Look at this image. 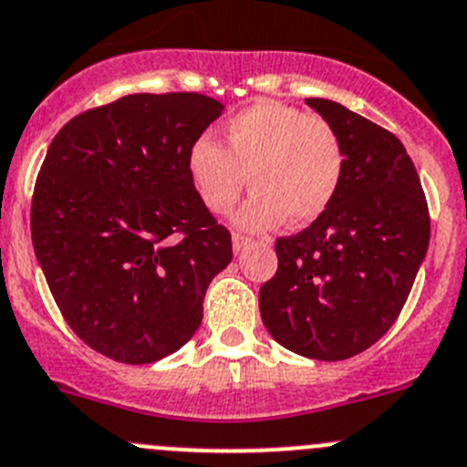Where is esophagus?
Segmentation results:
<instances>
[{"label": "esophagus", "instance_id": "obj_1", "mask_svg": "<svg viewBox=\"0 0 467 467\" xmlns=\"http://www.w3.org/2000/svg\"><path fill=\"white\" fill-rule=\"evenodd\" d=\"M251 242H253V239H251V237H246V234L234 233V234H233V246H234V253H242L244 248L251 246Z\"/></svg>", "mask_w": 467, "mask_h": 467}]
</instances>
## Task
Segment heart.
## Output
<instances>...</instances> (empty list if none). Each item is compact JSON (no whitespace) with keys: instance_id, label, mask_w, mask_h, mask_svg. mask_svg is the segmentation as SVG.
Returning <instances> with one entry per match:
<instances>
[{"instance_id":"1","label":"heart","mask_w":467,"mask_h":467,"mask_svg":"<svg viewBox=\"0 0 467 467\" xmlns=\"http://www.w3.org/2000/svg\"><path fill=\"white\" fill-rule=\"evenodd\" d=\"M189 178L202 205L225 214L237 205L246 178L255 193L239 225L266 230L319 219L342 187L347 152L337 128L324 116L278 102H257L228 120L223 148L201 137L187 157Z\"/></svg>"}]
</instances>
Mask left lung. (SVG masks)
Masks as SVG:
<instances>
[{"mask_svg":"<svg viewBox=\"0 0 467 467\" xmlns=\"http://www.w3.org/2000/svg\"><path fill=\"white\" fill-rule=\"evenodd\" d=\"M306 102L337 128L347 171L319 219L275 239L278 271L260 287V315L294 354L347 360L397 321L427 255L431 219L395 134L333 99Z\"/></svg>","mask_w":467,"mask_h":467,"instance_id":"obj_1","label":"left lung"}]
</instances>
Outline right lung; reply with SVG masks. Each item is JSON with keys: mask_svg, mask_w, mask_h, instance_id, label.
I'll list each match as a JSON object with an SVG mask.
<instances>
[{"mask_svg": "<svg viewBox=\"0 0 467 467\" xmlns=\"http://www.w3.org/2000/svg\"><path fill=\"white\" fill-rule=\"evenodd\" d=\"M221 109L202 93L125 95L49 143L31 198L36 257L72 333L116 363H155L187 344L233 260L228 228L187 169Z\"/></svg>", "mask_w": 467, "mask_h": 467, "instance_id": "add662e5", "label": "right lung"}]
</instances>
